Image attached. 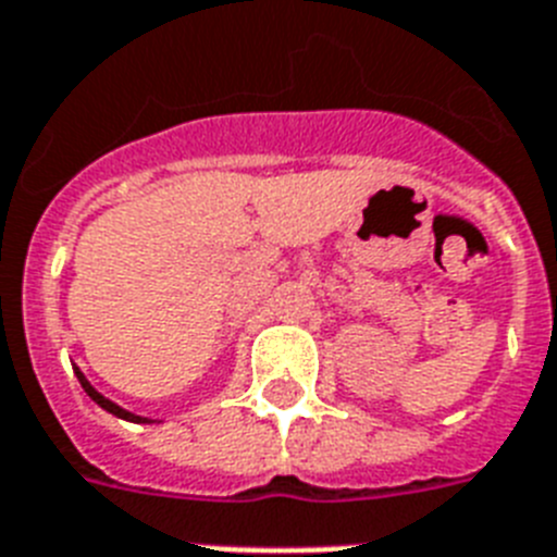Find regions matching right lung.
<instances>
[{
	"instance_id": "add662e5",
	"label": "right lung",
	"mask_w": 557,
	"mask_h": 557,
	"mask_svg": "<svg viewBox=\"0 0 557 557\" xmlns=\"http://www.w3.org/2000/svg\"><path fill=\"white\" fill-rule=\"evenodd\" d=\"M73 371H76V376H78V382H82V387H84V394L90 396L92 401H96L98 408H104L107 413H112V416H119V419H127V422H135V424H141V422H149V419H144V416H135V413H129V410H124L121 408V405H115V401H110L107 399L104 394H98L96 387L90 385V382H87V376H84L82 371H78V368H73Z\"/></svg>"
}]
</instances>
